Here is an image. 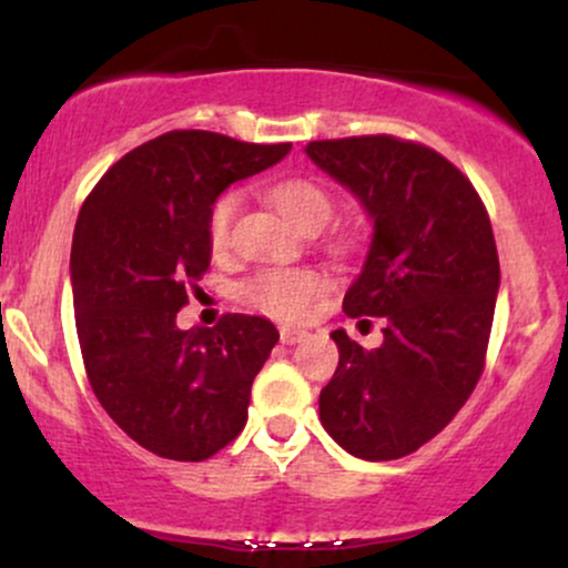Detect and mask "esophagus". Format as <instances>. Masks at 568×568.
<instances>
[{"instance_id":"34e87169","label":"esophagus","mask_w":568,"mask_h":568,"mask_svg":"<svg viewBox=\"0 0 568 568\" xmlns=\"http://www.w3.org/2000/svg\"><path fill=\"white\" fill-rule=\"evenodd\" d=\"M306 336L310 334H306L304 328H293V325H283V328H280V342L283 344H298L304 342Z\"/></svg>"}]
</instances>
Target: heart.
Instances as JSON below:
<instances>
[{
  "instance_id": "obj_1",
  "label": "heart",
  "mask_w": 568,
  "mask_h": 568,
  "mask_svg": "<svg viewBox=\"0 0 568 568\" xmlns=\"http://www.w3.org/2000/svg\"><path fill=\"white\" fill-rule=\"evenodd\" d=\"M280 216L291 221L296 230L306 224H325L331 216V197L321 184L310 179H285L270 189ZM240 211V194H224L211 211L207 232H211L213 251L221 253L230 245L234 216ZM325 291V277L312 266H272L247 280L245 293L253 304H258L270 315L296 321L310 304Z\"/></svg>"
}]
</instances>
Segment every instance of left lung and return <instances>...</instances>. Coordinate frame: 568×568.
Segmentation results:
<instances>
[{"label":"left lung","instance_id":"1","mask_svg":"<svg viewBox=\"0 0 568 568\" xmlns=\"http://www.w3.org/2000/svg\"><path fill=\"white\" fill-rule=\"evenodd\" d=\"M304 152L374 226L344 312L384 321L376 349L331 334L338 366L321 422L352 456L397 459L435 438L480 379L499 293L491 221L470 181L422 143L361 135Z\"/></svg>","mask_w":568,"mask_h":568}]
</instances>
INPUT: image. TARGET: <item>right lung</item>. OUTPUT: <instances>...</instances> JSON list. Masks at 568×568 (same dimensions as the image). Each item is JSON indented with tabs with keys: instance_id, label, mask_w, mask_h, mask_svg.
Returning <instances> with one entry per match:
<instances>
[{
	"instance_id": "add662e5",
	"label": "right lung",
	"mask_w": 568,
	"mask_h": 568,
	"mask_svg": "<svg viewBox=\"0 0 568 568\" xmlns=\"http://www.w3.org/2000/svg\"><path fill=\"white\" fill-rule=\"evenodd\" d=\"M288 152L173 130L114 162L84 200L69 266L82 361L106 414L152 454L202 462L243 433L277 328L224 315L181 331L175 315L211 266L219 194Z\"/></svg>"
}]
</instances>
